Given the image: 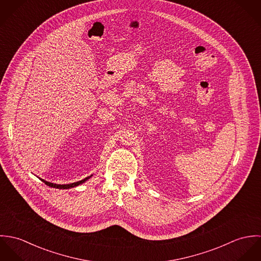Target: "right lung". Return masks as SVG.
<instances>
[{"label":"right lung","instance_id":"add662e5","mask_svg":"<svg viewBox=\"0 0 261 261\" xmlns=\"http://www.w3.org/2000/svg\"><path fill=\"white\" fill-rule=\"evenodd\" d=\"M92 177V175L91 176H89V177H87V178H85V179H83V180H81V181H78V182H74V183H71V184H65V185H59V184H54V183H51V182H47V181H45V180H43V179H40L43 183H45L47 186L52 187V188H56V189H70V188H74V187L78 186V185H81V184H83L85 181H87L89 178H91Z\"/></svg>","mask_w":261,"mask_h":261}]
</instances>
